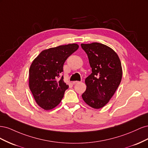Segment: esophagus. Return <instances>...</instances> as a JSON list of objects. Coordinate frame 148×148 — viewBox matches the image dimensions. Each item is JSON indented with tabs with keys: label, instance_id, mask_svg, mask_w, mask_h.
<instances>
[{
	"label": "esophagus",
	"instance_id": "1",
	"mask_svg": "<svg viewBox=\"0 0 148 148\" xmlns=\"http://www.w3.org/2000/svg\"><path fill=\"white\" fill-rule=\"evenodd\" d=\"M79 83V82H78V81H75V82H73V84H77V83Z\"/></svg>",
	"mask_w": 148,
	"mask_h": 148
}]
</instances>
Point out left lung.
Listing matches in <instances>:
<instances>
[{
  "instance_id": "obj_1",
  "label": "left lung",
  "mask_w": 148,
  "mask_h": 148,
  "mask_svg": "<svg viewBox=\"0 0 148 148\" xmlns=\"http://www.w3.org/2000/svg\"><path fill=\"white\" fill-rule=\"evenodd\" d=\"M86 53L92 73L85 79L87 88L84 101L96 109L102 108L113 96L122 77V65L115 52L98 42L82 44Z\"/></svg>"
}]
</instances>
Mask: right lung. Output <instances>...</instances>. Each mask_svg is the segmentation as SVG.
<instances>
[{
	"label": "right lung",
	"instance_id": "add662e5",
	"mask_svg": "<svg viewBox=\"0 0 148 148\" xmlns=\"http://www.w3.org/2000/svg\"><path fill=\"white\" fill-rule=\"evenodd\" d=\"M77 44L50 48L33 60L29 71V86L37 104L44 110L54 108L61 102L69 85L60 78L65 62L78 49Z\"/></svg>",
	"mask_w": 148,
	"mask_h": 148
}]
</instances>
